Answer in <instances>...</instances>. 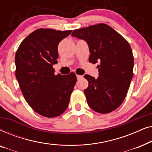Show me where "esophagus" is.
Listing matches in <instances>:
<instances>
[{
    "label": "esophagus",
    "mask_w": 152,
    "mask_h": 152,
    "mask_svg": "<svg viewBox=\"0 0 152 152\" xmlns=\"http://www.w3.org/2000/svg\"><path fill=\"white\" fill-rule=\"evenodd\" d=\"M76 76H77V80H80V79L83 77V76H82V75H76Z\"/></svg>",
    "instance_id": "esophagus-1"
}]
</instances>
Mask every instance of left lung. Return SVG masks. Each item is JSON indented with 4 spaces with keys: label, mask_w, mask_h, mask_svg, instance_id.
Masks as SVG:
<instances>
[{
    "label": "left lung",
    "mask_w": 152,
    "mask_h": 152,
    "mask_svg": "<svg viewBox=\"0 0 152 152\" xmlns=\"http://www.w3.org/2000/svg\"><path fill=\"white\" fill-rule=\"evenodd\" d=\"M71 35L87 43L91 63L99 62L98 77L84 75L88 82L84 90L87 103L97 113L112 112L123 102L134 75V60L129 43L104 23L75 30Z\"/></svg>",
    "instance_id": "1"
}]
</instances>
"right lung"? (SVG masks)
Segmentation results:
<instances>
[{
	"instance_id": "1",
	"label": "right lung",
	"mask_w": 152,
	"mask_h": 152,
	"mask_svg": "<svg viewBox=\"0 0 152 152\" xmlns=\"http://www.w3.org/2000/svg\"><path fill=\"white\" fill-rule=\"evenodd\" d=\"M72 30L38 29L29 34L16 53V77L30 107L47 118L57 117L69 104L77 82L74 72L55 75L58 45Z\"/></svg>"
}]
</instances>
